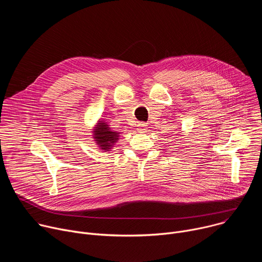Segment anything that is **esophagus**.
I'll list each match as a JSON object with an SVG mask.
<instances>
[{
    "label": "esophagus",
    "instance_id": "esophagus-1",
    "mask_svg": "<svg viewBox=\"0 0 262 262\" xmlns=\"http://www.w3.org/2000/svg\"><path fill=\"white\" fill-rule=\"evenodd\" d=\"M146 130H147V127H146L145 123H139L138 124V132L139 133H146Z\"/></svg>",
    "mask_w": 262,
    "mask_h": 262
}]
</instances>
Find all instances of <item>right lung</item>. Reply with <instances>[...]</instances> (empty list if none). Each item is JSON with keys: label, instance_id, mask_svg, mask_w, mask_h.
Segmentation results:
<instances>
[{"label": "right lung", "instance_id": "add662e5", "mask_svg": "<svg viewBox=\"0 0 262 262\" xmlns=\"http://www.w3.org/2000/svg\"><path fill=\"white\" fill-rule=\"evenodd\" d=\"M92 134L97 147L104 151H111L120 137L119 132L112 130V127L100 119L95 124Z\"/></svg>", "mask_w": 262, "mask_h": 262}]
</instances>
